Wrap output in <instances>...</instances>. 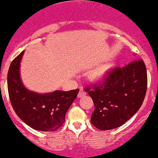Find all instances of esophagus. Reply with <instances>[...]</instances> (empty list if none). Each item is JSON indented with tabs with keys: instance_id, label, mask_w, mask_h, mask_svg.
Returning <instances> with one entry per match:
<instances>
[{
	"instance_id": "obj_1",
	"label": "esophagus",
	"mask_w": 158,
	"mask_h": 158,
	"mask_svg": "<svg viewBox=\"0 0 158 158\" xmlns=\"http://www.w3.org/2000/svg\"><path fill=\"white\" fill-rule=\"evenodd\" d=\"M87 95L86 91H84V90H83V89H80V90H79V94H78V97L81 98V97H83V96H84V95Z\"/></svg>"
}]
</instances>
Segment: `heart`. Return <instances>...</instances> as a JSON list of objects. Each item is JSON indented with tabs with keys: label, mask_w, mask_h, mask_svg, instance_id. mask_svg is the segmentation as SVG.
Masks as SVG:
<instances>
[{
	"label": "heart",
	"mask_w": 158,
	"mask_h": 158,
	"mask_svg": "<svg viewBox=\"0 0 158 158\" xmlns=\"http://www.w3.org/2000/svg\"><path fill=\"white\" fill-rule=\"evenodd\" d=\"M104 72H105V71H104V70H99V71H97L95 73V76L96 77V78H100V77H102L104 75Z\"/></svg>",
	"instance_id": "heart-1"
}]
</instances>
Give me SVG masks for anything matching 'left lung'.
<instances>
[{"label":"left lung","mask_w":158,"mask_h":158,"mask_svg":"<svg viewBox=\"0 0 158 158\" xmlns=\"http://www.w3.org/2000/svg\"><path fill=\"white\" fill-rule=\"evenodd\" d=\"M95 110L91 123L99 130L121 126L142 105L147 90V71L142 59L112 68L99 84L87 87Z\"/></svg>","instance_id":"obj_1"}]
</instances>
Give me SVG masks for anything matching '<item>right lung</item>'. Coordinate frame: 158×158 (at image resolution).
<instances>
[{"label":"right lung","mask_w":158,"mask_h":158,"mask_svg":"<svg viewBox=\"0 0 158 158\" xmlns=\"http://www.w3.org/2000/svg\"><path fill=\"white\" fill-rule=\"evenodd\" d=\"M24 51L10 64L7 75L12 107L21 120L35 130L54 132L65 121V116L79 89L39 94L25 87L20 77V63Z\"/></svg>","instance_id":"add662e5"}]
</instances>
